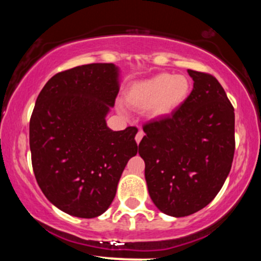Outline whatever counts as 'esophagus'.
Returning a JSON list of instances; mask_svg holds the SVG:
<instances>
[{"label": "esophagus", "instance_id": "obj_1", "mask_svg": "<svg viewBox=\"0 0 261 261\" xmlns=\"http://www.w3.org/2000/svg\"><path fill=\"white\" fill-rule=\"evenodd\" d=\"M143 131L142 130H140L139 133H137V135H136V137H135V140H136V143L137 145H139V143L141 142V140H142V137H143Z\"/></svg>", "mask_w": 261, "mask_h": 261}]
</instances>
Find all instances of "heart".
Returning a JSON list of instances; mask_svg holds the SVG:
<instances>
[{"label": "heart", "instance_id": "heart-1", "mask_svg": "<svg viewBox=\"0 0 261 261\" xmlns=\"http://www.w3.org/2000/svg\"><path fill=\"white\" fill-rule=\"evenodd\" d=\"M189 92L187 77L163 72L131 83L125 92V101L136 109H147L149 118L164 119L184 104Z\"/></svg>", "mask_w": 261, "mask_h": 261}]
</instances>
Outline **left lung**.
<instances>
[{
	"label": "left lung",
	"mask_w": 261,
	"mask_h": 261,
	"mask_svg": "<svg viewBox=\"0 0 261 261\" xmlns=\"http://www.w3.org/2000/svg\"><path fill=\"white\" fill-rule=\"evenodd\" d=\"M193 91L174 114L143 126L139 153L155 207L184 217L207 206L229 174L234 109L214 76L188 70Z\"/></svg>",
	"instance_id": "1"
}]
</instances>
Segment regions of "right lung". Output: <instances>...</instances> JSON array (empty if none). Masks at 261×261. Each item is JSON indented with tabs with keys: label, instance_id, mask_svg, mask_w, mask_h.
Instances as JSON below:
<instances>
[{
	"label": "right lung",
	"instance_id": "add662e5",
	"mask_svg": "<svg viewBox=\"0 0 261 261\" xmlns=\"http://www.w3.org/2000/svg\"><path fill=\"white\" fill-rule=\"evenodd\" d=\"M119 89L118 66L82 65L51 77L35 101L29 122L35 179L46 199L71 216L104 214L137 153L136 127L107 125Z\"/></svg>",
	"mask_w": 261,
	"mask_h": 261
}]
</instances>
